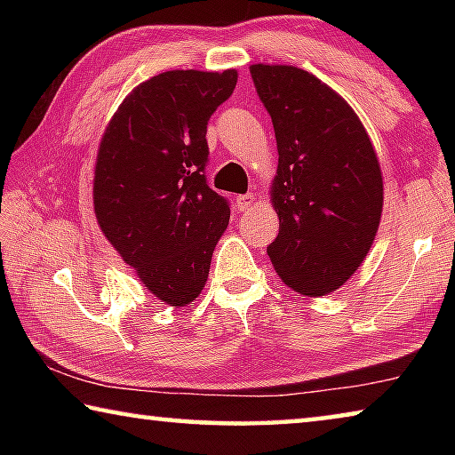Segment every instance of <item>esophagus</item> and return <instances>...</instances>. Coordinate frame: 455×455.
Here are the masks:
<instances>
[{"mask_svg": "<svg viewBox=\"0 0 455 455\" xmlns=\"http://www.w3.org/2000/svg\"><path fill=\"white\" fill-rule=\"evenodd\" d=\"M236 206L241 211H252L257 206V195H252V192H249V195L236 196Z\"/></svg>", "mask_w": 455, "mask_h": 455, "instance_id": "34e87169", "label": "esophagus"}]
</instances>
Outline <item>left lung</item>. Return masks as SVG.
Wrapping results in <instances>:
<instances>
[{
  "label": "left lung",
  "instance_id": "obj_1",
  "mask_svg": "<svg viewBox=\"0 0 455 455\" xmlns=\"http://www.w3.org/2000/svg\"><path fill=\"white\" fill-rule=\"evenodd\" d=\"M251 76L279 152L271 184L279 235L267 252L289 289L329 295L351 279L375 241L379 160L355 110L317 76L284 64H252Z\"/></svg>",
  "mask_w": 455,
  "mask_h": 455
}]
</instances>
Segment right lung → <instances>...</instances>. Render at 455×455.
<instances>
[{"label":"right lung","mask_w":455,"mask_h":455,"mask_svg":"<svg viewBox=\"0 0 455 455\" xmlns=\"http://www.w3.org/2000/svg\"><path fill=\"white\" fill-rule=\"evenodd\" d=\"M236 70H171L130 92L108 122L94 166V212L126 265L171 307L195 301L230 219L204 179L206 124Z\"/></svg>","instance_id":"1"}]
</instances>
